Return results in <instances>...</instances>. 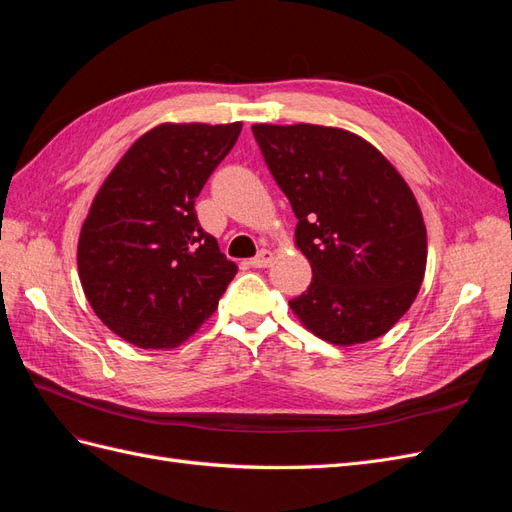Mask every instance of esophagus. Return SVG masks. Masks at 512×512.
<instances>
[{"label":"esophagus","mask_w":512,"mask_h":512,"mask_svg":"<svg viewBox=\"0 0 512 512\" xmlns=\"http://www.w3.org/2000/svg\"><path fill=\"white\" fill-rule=\"evenodd\" d=\"M271 260H273V254H271L269 250H260V252L250 260V265H252L254 269H265V267L271 265Z\"/></svg>","instance_id":"obj_1"}]
</instances>
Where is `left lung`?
<instances>
[{
	"instance_id": "obj_1",
	"label": "left lung",
	"mask_w": 512,
	"mask_h": 512,
	"mask_svg": "<svg viewBox=\"0 0 512 512\" xmlns=\"http://www.w3.org/2000/svg\"><path fill=\"white\" fill-rule=\"evenodd\" d=\"M252 132L312 265L292 312L337 346L384 335L416 299L427 262V230L406 181L346 130L258 123Z\"/></svg>"
}]
</instances>
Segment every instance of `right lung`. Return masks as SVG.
Wrapping results in <instances>:
<instances>
[{
  "label": "right lung",
  "mask_w": 512,
  "mask_h": 512,
  "mask_svg": "<svg viewBox=\"0 0 512 512\" xmlns=\"http://www.w3.org/2000/svg\"><path fill=\"white\" fill-rule=\"evenodd\" d=\"M241 123H164L106 177L79 239L85 297L138 348H175L222 299L237 265L203 230L196 196L235 147Z\"/></svg>",
  "instance_id": "right-lung-1"
}]
</instances>
